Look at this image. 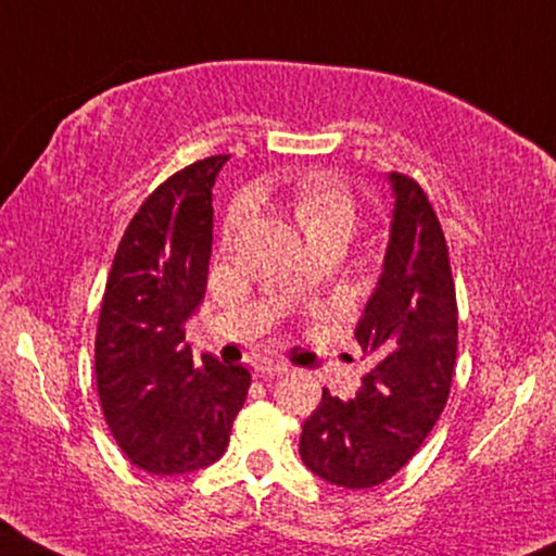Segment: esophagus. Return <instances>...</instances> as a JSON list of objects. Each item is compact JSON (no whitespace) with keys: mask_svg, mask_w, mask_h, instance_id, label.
Returning a JSON list of instances; mask_svg holds the SVG:
<instances>
[{"mask_svg":"<svg viewBox=\"0 0 556 556\" xmlns=\"http://www.w3.org/2000/svg\"><path fill=\"white\" fill-rule=\"evenodd\" d=\"M290 369L287 367L285 362H271V359H262L254 367V371H256V377H262V379H269V377H277V375H285V371Z\"/></svg>","mask_w":556,"mask_h":556,"instance_id":"1","label":"esophagus"}]
</instances>
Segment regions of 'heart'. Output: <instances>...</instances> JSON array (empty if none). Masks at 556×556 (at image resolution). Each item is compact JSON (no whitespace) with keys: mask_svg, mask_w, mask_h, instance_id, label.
<instances>
[{"mask_svg":"<svg viewBox=\"0 0 556 556\" xmlns=\"http://www.w3.org/2000/svg\"><path fill=\"white\" fill-rule=\"evenodd\" d=\"M292 210L307 238L323 233H351L356 223V200L346 181L333 172H307L294 181ZM249 217V202L230 207L226 236H233Z\"/></svg>","mask_w":556,"mask_h":556,"instance_id":"b5f03b06","label":"heart"}]
</instances>
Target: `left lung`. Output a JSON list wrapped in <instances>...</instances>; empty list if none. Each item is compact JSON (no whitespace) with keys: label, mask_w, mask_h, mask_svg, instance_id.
Returning <instances> with one entry per match:
<instances>
[{"label":"left lung","mask_w":556,"mask_h":556,"mask_svg":"<svg viewBox=\"0 0 556 556\" xmlns=\"http://www.w3.org/2000/svg\"><path fill=\"white\" fill-rule=\"evenodd\" d=\"M390 243L356 323L371 369L354 400L323 390L302 424L300 456L313 475L349 490L400 472L444 410L456 362V292L444 230L424 187L390 172Z\"/></svg>","instance_id":"8db88e82"}]
</instances>
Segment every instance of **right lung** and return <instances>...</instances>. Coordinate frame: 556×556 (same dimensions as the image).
<instances>
[{
    "mask_svg": "<svg viewBox=\"0 0 556 556\" xmlns=\"http://www.w3.org/2000/svg\"><path fill=\"white\" fill-rule=\"evenodd\" d=\"M230 156L194 161L153 189L117 245L94 341L97 392L132 465L185 475L223 456L251 375L194 359L185 323L205 300L213 185Z\"/></svg>",
    "mask_w": 556,
    "mask_h": 556,
    "instance_id": "obj_1",
    "label": "right lung"
}]
</instances>
